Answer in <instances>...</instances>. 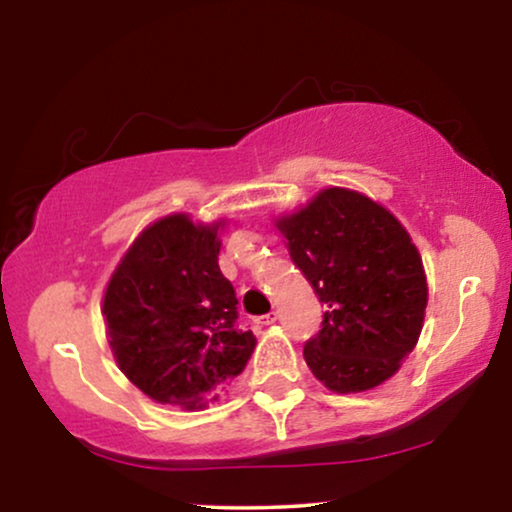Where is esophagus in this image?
<instances>
[{
  "mask_svg": "<svg viewBox=\"0 0 512 512\" xmlns=\"http://www.w3.org/2000/svg\"><path fill=\"white\" fill-rule=\"evenodd\" d=\"M276 320H278V313L271 311V313L262 315V318H257V325L259 327H269V325H276Z\"/></svg>",
  "mask_w": 512,
  "mask_h": 512,
  "instance_id": "obj_1",
  "label": "esophagus"
}]
</instances>
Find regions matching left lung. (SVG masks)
Masks as SVG:
<instances>
[{"instance_id": "obj_1", "label": "left lung", "mask_w": 512, "mask_h": 512, "mask_svg": "<svg viewBox=\"0 0 512 512\" xmlns=\"http://www.w3.org/2000/svg\"><path fill=\"white\" fill-rule=\"evenodd\" d=\"M273 225L325 304L322 329L304 348L313 376L336 394L390 380L420 338L429 297L406 227L348 187L320 190Z\"/></svg>"}]
</instances>
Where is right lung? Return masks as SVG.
<instances>
[{"instance_id":"right-lung-1","label":"right lung","mask_w":512,"mask_h":512,"mask_svg":"<svg viewBox=\"0 0 512 512\" xmlns=\"http://www.w3.org/2000/svg\"><path fill=\"white\" fill-rule=\"evenodd\" d=\"M227 220L164 215L136 236L106 285V336L129 383L157 403L199 410L246 369L257 338L236 327L218 266Z\"/></svg>"}]
</instances>
